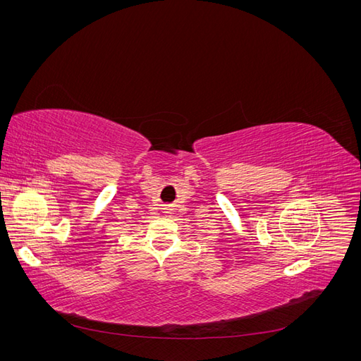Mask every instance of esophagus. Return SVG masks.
I'll list each match as a JSON object with an SVG mask.
<instances>
[{"label": "esophagus", "mask_w": 361, "mask_h": 361, "mask_svg": "<svg viewBox=\"0 0 361 361\" xmlns=\"http://www.w3.org/2000/svg\"><path fill=\"white\" fill-rule=\"evenodd\" d=\"M164 212H166V214H170V212H171V209H170V206H166V207H164Z\"/></svg>", "instance_id": "esophagus-1"}]
</instances>
